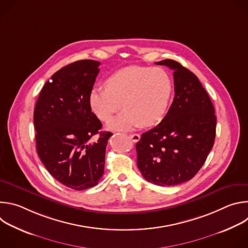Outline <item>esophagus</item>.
Instances as JSON below:
<instances>
[{"mask_svg":"<svg viewBox=\"0 0 248 248\" xmlns=\"http://www.w3.org/2000/svg\"><path fill=\"white\" fill-rule=\"evenodd\" d=\"M129 138L133 141V142H138L140 140V135L137 133H133V134H129Z\"/></svg>","mask_w":248,"mask_h":248,"instance_id":"obj_1","label":"esophagus"}]
</instances>
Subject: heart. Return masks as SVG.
I'll list each match as a JSON object with an SVG mask.
<instances>
[{"label":"heart","mask_w":248,"mask_h":248,"mask_svg":"<svg viewBox=\"0 0 248 248\" xmlns=\"http://www.w3.org/2000/svg\"><path fill=\"white\" fill-rule=\"evenodd\" d=\"M105 86L90 91V107L101 121L107 122L123 103L124 111L108 124L110 129L119 131L157 124L164 118L172 94V80L161 67H123L107 78Z\"/></svg>","instance_id":"obj_1"}]
</instances>
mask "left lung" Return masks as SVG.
Returning <instances> with one entry per match:
<instances>
[{"label":"left lung","instance_id":"left-lung-1","mask_svg":"<svg viewBox=\"0 0 248 248\" xmlns=\"http://www.w3.org/2000/svg\"><path fill=\"white\" fill-rule=\"evenodd\" d=\"M156 64L173 70L174 98L154 128L136 143L137 167L143 178L161 186L191 180L214 145L216 116L198 78L180 62L164 60Z\"/></svg>","mask_w":248,"mask_h":248}]
</instances>
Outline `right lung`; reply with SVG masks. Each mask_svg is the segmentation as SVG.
Returning a JSON list of instances; mask_svg holds the SVG:
<instances>
[{"label":"right lung","mask_w":248,"mask_h":248,"mask_svg":"<svg viewBox=\"0 0 248 248\" xmlns=\"http://www.w3.org/2000/svg\"><path fill=\"white\" fill-rule=\"evenodd\" d=\"M99 65L97 61L82 60L62 67L43 86L34 109L39 158L53 178L76 190L99 183L112 135L99 132L102 124L89 104ZM98 133L99 138L91 143Z\"/></svg>","instance_id":"obj_1"}]
</instances>
